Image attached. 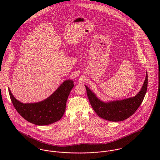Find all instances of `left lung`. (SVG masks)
<instances>
[{
  "mask_svg": "<svg viewBox=\"0 0 160 160\" xmlns=\"http://www.w3.org/2000/svg\"><path fill=\"white\" fill-rule=\"evenodd\" d=\"M147 72L142 88L137 95L126 99L104 102L98 99L88 88L86 86L88 97L92 108L97 114L108 121H124L134 114L141 105L147 90Z\"/></svg>",
  "mask_w": 160,
  "mask_h": 160,
  "instance_id": "obj_1",
  "label": "left lung"
}]
</instances>
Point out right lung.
<instances>
[{"mask_svg": "<svg viewBox=\"0 0 160 160\" xmlns=\"http://www.w3.org/2000/svg\"><path fill=\"white\" fill-rule=\"evenodd\" d=\"M73 87V81L67 80L46 100L32 103L20 102L13 97L9 88L8 92L14 107L24 119L34 124L44 126L62 118L65 112L69 94Z\"/></svg>", "mask_w": 160, "mask_h": 160, "instance_id": "1", "label": "right lung"}]
</instances>
